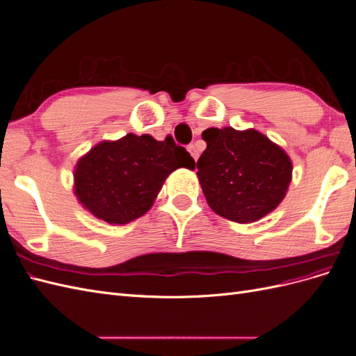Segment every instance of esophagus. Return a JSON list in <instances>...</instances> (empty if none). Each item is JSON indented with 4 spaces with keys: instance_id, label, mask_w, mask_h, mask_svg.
<instances>
[{
    "instance_id": "34e87169",
    "label": "esophagus",
    "mask_w": 356,
    "mask_h": 356,
    "mask_svg": "<svg viewBox=\"0 0 356 356\" xmlns=\"http://www.w3.org/2000/svg\"><path fill=\"white\" fill-rule=\"evenodd\" d=\"M187 149L190 152V154H191V157H193V159H195V160H197V159H199V149L196 148V145H195V144H190Z\"/></svg>"
}]
</instances>
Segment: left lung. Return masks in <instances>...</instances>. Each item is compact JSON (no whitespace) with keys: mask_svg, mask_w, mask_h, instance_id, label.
Here are the masks:
<instances>
[{"mask_svg":"<svg viewBox=\"0 0 356 356\" xmlns=\"http://www.w3.org/2000/svg\"><path fill=\"white\" fill-rule=\"evenodd\" d=\"M202 138L207 149L197 178L215 213L248 224L279 207L293 179V161L282 147L255 129L209 127Z\"/></svg>","mask_w":356,"mask_h":356,"instance_id":"left-lung-1","label":"left lung"}]
</instances>
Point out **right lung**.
Listing matches in <instances>:
<instances>
[{
  "label": "right lung",
  "mask_w": 356,
  "mask_h": 356,
  "mask_svg": "<svg viewBox=\"0 0 356 356\" xmlns=\"http://www.w3.org/2000/svg\"><path fill=\"white\" fill-rule=\"evenodd\" d=\"M178 168L195 169V160L170 138L127 134L101 141L74 168V195L93 217L123 225L149 211L166 178Z\"/></svg>",
  "instance_id": "1"
}]
</instances>
